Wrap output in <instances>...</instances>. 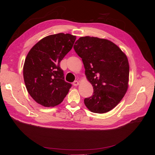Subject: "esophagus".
<instances>
[{
    "mask_svg": "<svg viewBox=\"0 0 155 155\" xmlns=\"http://www.w3.org/2000/svg\"><path fill=\"white\" fill-rule=\"evenodd\" d=\"M79 84V83L78 81H74V82H73V85L74 86H78V85Z\"/></svg>",
    "mask_w": 155,
    "mask_h": 155,
    "instance_id": "esophagus-1",
    "label": "esophagus"
}]
</instances>
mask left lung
I'll return each mask as SVG.
<instances>
[{
    "instance_id": "8db88e82",
    "label": "left lung",
    "mask_w": 155,
    "mask_h": 155,
    "mask_svg": "<svg viewBox=\"0 0 155 155\" xmlns=\"http://www.w3.org/2000/svg\"><path fill=\"white\" fill-rule=\"evenodd\" d=\"M74 48L82 59L93 95L84 100L87 109L105 113L118 105L129 87V64L125 54L112 41L98 37H81Z\"/></svg>"
}]
</instances>
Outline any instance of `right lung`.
<instances>
[{"label":"right lung","mask_w":155,"mask_h":155,"mask_svg":"<svg viewBox=\"0 0 155 155\" xmlns=\"http://www.w3.org/2000/svg\"><path fill=\"white\" fill-rule=\"evenodd\" d=\"M76 37L63 33L48 35L29 51L23 67L28 92L37 104L55 107L66 97L72 85L64 81L60 62L72 46Z\"/></svg>","instance_id":"add662e5"}]
</instances>
